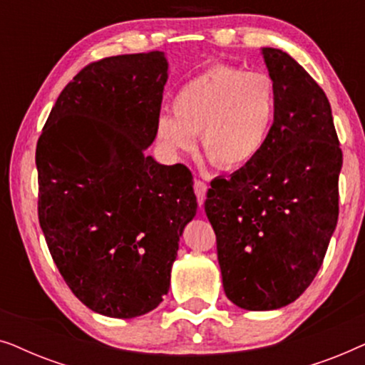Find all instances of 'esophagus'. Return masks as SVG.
Instances as JSON below:
<instances>
[{"instance_id": "obj_1", "label": "esophagus", "mask_w": 365, "mask_h": 365, "mask_svg": "<svg viewBox=\"0 0 365 365\" xmlns=\"http://www.w3.org/2000/svg\"><path fill=\"white\" fill-rule=\"evenodd\" d=\"M192 187H194V194H196V197H197V204H199V206H202L204 201H206V194H207V189H209L207 182L201 181V179H196Z\"/></svg>"}]
</instances>
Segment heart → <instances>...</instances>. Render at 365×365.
<instances>
[{"label": "heart", "instance_id": "heart-1", "mask_svg": "<svg viewBox=\"0 0 365 365\" xmlns=\"http://www.w3.org/2000/svg\"><path fill=\"white\" fill-rule=\"evenodd\" d=\"M173 111L156 121L164 148L192 151L194 136H201L209 163L222 171H239L266 148L277 113V86L266 73L214 64L179 88Z\"/></svg>", "mask_w": 365, "mask_h": 365}]
</instances>
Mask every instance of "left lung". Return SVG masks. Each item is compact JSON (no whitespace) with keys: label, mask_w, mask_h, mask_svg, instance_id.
<instances>
[{"label":"left lung","mask_w":365,"mask_h":365,"mask_svg":"<svg viewBox=\"0 0 365 365\" xmlns=\"http://www.w3.org/2000/svg\"><path fill=\"white\" fill-rule=\"evenodd\" d=\"M277 113L256 161L211 182L224 292L247 311L296 301L316 277L339 216L342 151L322 88L287 53L262 48Z\"/></svg>","instance_id":"1"}]
</instances>
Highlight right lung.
<instances>
[{
    "label": "right lung",
    "instance_id": "obj_1",
    "mask_svg": "<svg viewBox=\"0 0 365 365\" xmlns=\"http://www.w3.org/2000/svg\"><path fill=\"white\" fill-rule=\"evenodd\" d=\"M163 51L84 66L36 146L38 217L68 287L91 311L131 319L169 291L182 229L196 216L192 174L146 156L156 138Z\"/></svg>",
    "mask_w": 365,
    "mask_h": 365
}]
</instances>
